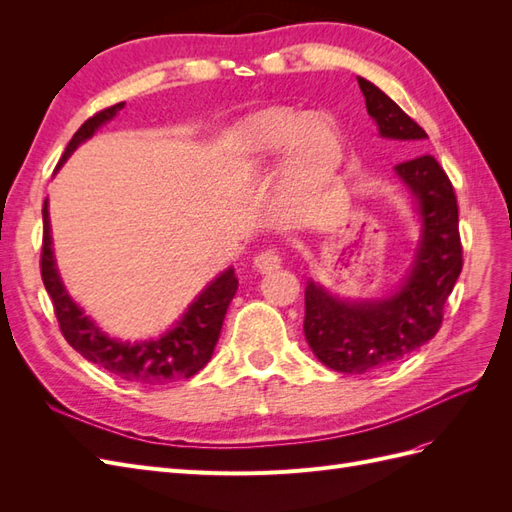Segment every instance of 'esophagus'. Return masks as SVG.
Here are the masks:
<instances>
[{"instance_id": "34e87169", "label": "esophagus", "mask_w": 512, "mask_h": 512, "mask_svg": "<svg viewBox=\"0 0 512 512\" xmlns=\"http://www.w3.org/2000/svg\"><path fill=\"white\" fill-rule=\"evenodd\" d=\"M282 265V258L275 250H262L254 256V269L260 273H269Z\"/></svg>"}]
</instances>
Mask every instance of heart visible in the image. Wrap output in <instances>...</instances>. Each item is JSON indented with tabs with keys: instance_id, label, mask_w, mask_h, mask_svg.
I'll list each match as a JSON object with an SVG mask.
<instances>
[{
	"instance_id": "obj_1",
	"label": "heart",
	"mask_w": 512,
	"mask_h": 512,
	"mask_svg": "<svg viewBox=\"0 0 512 512\" xmlns=\"http://www.w3.org/2000/svg\"><path fill=\"white\" fill-rule=\"evenodd\" d=\"M235 162L245 170L267 166L286 151L292 181L333 177L344 164V136L333 117L273 106L245 117L228 134Z\"/></svg>"
}]
</instances>
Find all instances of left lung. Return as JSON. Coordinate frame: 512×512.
<instances>
[{
    "mask_svg": "<svg viewBox=\"0 0 512 512\" xmlns=\"http://www.w3.org/2000/svg\"><path fill=\"white\" fill-rule=\"evenodd\" d=\"M369 117L389 141L421 149L425 130L374 83L359 76ZM412 196L421 235L404 280L378 299H339L307 280L303 331L316 359L342 374H365L404 359L427 344L442 324V309L463 267L459 211L451 181L427 153L395 166Z\"/></svg>",
    "mask_w": 512,
    "mask_h": 512,
    "instance_id": "1",
    "label": "left lung"
}]
</instances>
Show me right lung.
<instances>
[{"label":"right lung","mask_w":512,"mask_h":512,"mask_svg":"<svg viewBox=\"0 0 512 512\" xmlns=\"http://www.w3.org/2000/svg\"><path fill=\"white\" fill-rule=\"evenodd\" d=\"M123 106H126V102H119L115 106L104 108V111L96 113L94 117H89L72 136L64 156L59 160V166H64V162L72 156L76 147L89 141L104 123L115 119ZM42 222V282L55 305V316L61 333H64L66 342L79 352L83 359L104 367L121 380L149 386L168 384L181 378H192L209 363L215 344H218L220 339L226 309L239 288L235 269L228 267L215 277V280H211L196 294V299L181 314V318L175 322V327H170L160 337H151L145 339V342L134 344L121 342V339L106 335L98 324L85 314V309L70 297V292L66 290L64 282H61L53 252L49 198L44 200Z\"/></svg>","instance_id":"add662e5"}]
</instances>
